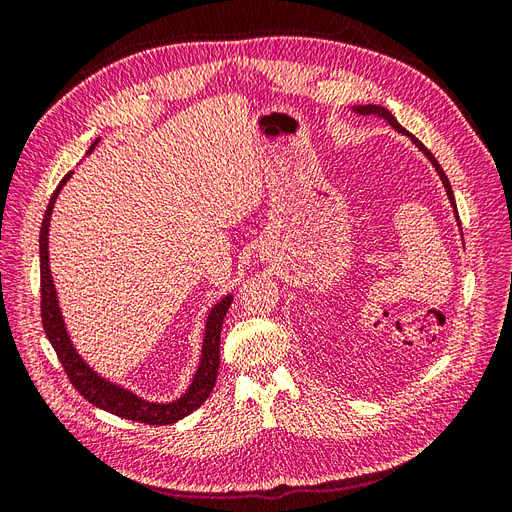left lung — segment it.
I'll return each instance as SVG.
<instances>
[{
	"instance_id": "1",
	"label": "left lung",
	"mask_w": 512,
	"mask_h": 512,
	"mask_svg": "<svg viewBox=\"0 0 512 512\" xmlns=\"http://www.w3.org/2000/svg\"><path fill=\"white\" fill-rule=\"evenodd\" d=\"M354 111L356 113H359V115H378V117H382V119H386V121H389V126H393L397 132H401V134H406V136H410V141L418 147V149H421L423 153H425V156H427V160L433 164V168H436L438 170V175H440V179H442V183H444V188H446V196H448V200H451V205H453V209H455V218H457V224L461 226V222H459V213H457V205H455V196H453V190H451V183H448V177L444 175V170H442V166L438 164V160L436 158H433V153L421 143V141H418V138L416 136H412L408 130H404V128H401L399 126V121L391 115V111H386V108L384 106H378V104H365V106H354Z\"/></svg>"
}]
</instances>
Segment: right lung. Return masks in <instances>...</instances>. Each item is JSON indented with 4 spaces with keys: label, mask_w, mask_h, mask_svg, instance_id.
I'll list each match as a JSON object with an SVG mask.
<instances>
[{
    "label": "right lung",
    "mask_w": 512,
    "mask_h": 512,
    "mask_svg": "<svg viewBox=\"0 0 512 512\" xmlns=\"http://www.w3.org/2000/svg\"><path fill=\"white\" fill-rule=\"evenodd\" d=\"M98 145V141L89 147V151ZM68 173L59 181L57 190L53 192L49 207L44 211V220L40 228V314H42V327L46 337H49L51 346L57 352V359L64 365L66 374L72 386L79 391L89 404H94L100 410L111 412L115 416L128 418V421H138L145 425H170L181 421L183 416L192 414L196 408L205 404V399L211 395L215 378H218L220 369V333L222 322L232 303V294L224 297L220 303H215L207 316L205 339H203V356H200V365L194 374L190 389L185 391L177 401L170 404H151L147 399L136 397L134 393L121 389V386L100 378L94 369H91L79 354H76L64 318H61L59 305H57V292L49 269V226H51V213L55 207V200L64 183L70 179Z\"/></svg>",
    "instance_id": "right-lung-1"
}]
</instances>
